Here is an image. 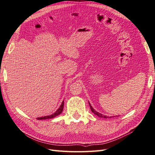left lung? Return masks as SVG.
I'll return each mask as SVG.
<instances>
[{
	"mask_svg": "<svg viewBox=\"0 0 155 155\" xmlns=\"http://www.w3.org/2000/svg\"><path fill=\"white\" fill-rule=\"evenodd\" d=\"M88 104H89V105H90V107H91V111L93 112L94 114H96V115H97V116L100 117V118H109V116H105V115H103V114H101V113H99V112H96V111L94 109H93V107H92V105L90 104V103L88 102ZM110 118H111V117H110Z\"/></svg>",
	"mask_w": 155,
	"mask_h": 155,
	"instance_id": "1",
	"label": "left lung"
}]
</instances>
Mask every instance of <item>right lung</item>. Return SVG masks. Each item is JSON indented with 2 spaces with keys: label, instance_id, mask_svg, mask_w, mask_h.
Instances as JSON below:
<instances>
[{
  "label": "right lung",
  "instance_id": "right-lung-1",
  "mask_svg": "<svg viewBox=\"0 0 155 155\" xmlns=\"http://www.w3.org/2000/svg\"><path fill=\"white\" fill-rule=\"evenodd\" d=\"M63 107H64V100L63 101L61 105V106L59 107V109L56 110L54 114H51L50 116H43V117H40V118H37V120H47V119L54 118V117L57 116L61 113V112H63Z\"/></svg>",
  "mask_w": 155,
  "mask_h": 155
}]
</instances>
